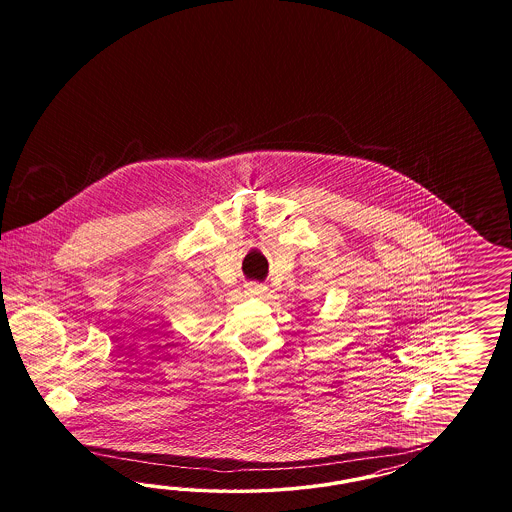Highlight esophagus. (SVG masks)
Segmentation results:
<instances>
[{"instance_id": "1", "label": "esophagus", "mask_w": 512, "mask_h": 512, "mask_svg": "<svg viewBox=\"0 0 512 512\" xmlns=\"http://www.w3.org/2000/svg\"><path fill=\"white\" fill-rule=\"evenodd\" d=\"M249 296H257V298H263L268 293V287L261 285V283H249L246 287Z\"/></svg>"}]
</instances>
